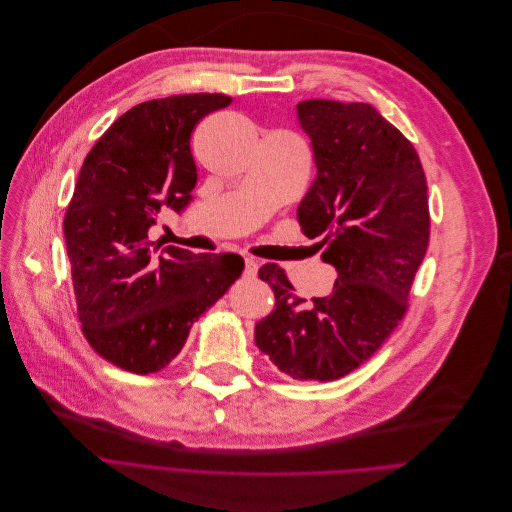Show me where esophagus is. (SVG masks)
<instances>
[{"mask_svg": "<svg viewBox=\"0 0 512 512\" xmlns=\"http://www.w3.org/2000/svg\"><path fill=\"white\" fill-rule=\"evenodd\" d=\"M256 273H258V260L248 256L246 258V271H243V275H246V277H256Z\"/></svg>", "mask_w": 512, "mask_h": 512, "instance_id": "esophagus-1", "label": "esophagus"}]
</instances>
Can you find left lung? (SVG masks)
<instances>
[{
	"label": "left lung",
	"instance_id": "1",
	"mask_svg": "<svg viewBox=\"0 0 512 512\" xmlns=\"http://www.w3.org/2000/svg\"><path fill=\"white\" fill-rule=\"evenodd\" d=\"M298 120L316 164L298 221L337 279L329 296L306 302L283 269L264 264L275 310L254 342L291 379L335 381L402 321L429 243L427 183L417 150L371 104L306 100Z\"/></svg>",
	"mask_w": 512,
	"mask_h": 512
}]
</instances>
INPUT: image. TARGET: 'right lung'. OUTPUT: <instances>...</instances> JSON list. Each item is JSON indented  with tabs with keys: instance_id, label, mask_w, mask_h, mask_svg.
Wrapping results in <instances>:
<instances>
[{
	"instance_id": "1",
	"label": "right lung",
	"mask_w": 512,
	"mask_h": 512,
	"mask_svg": "<svg viewBox=\"0 0 512 512\" xmlns=\"http://www.w3.org/2000/svg\"><path fill=\"white\" fill-rule=\"evenodd\" d=\"M229 104L223 93L137 104L114 120L81 166L64 216L72 287L89 346L120 369H164L191 325L243 271L239 256L162 248L148 237L162 206L181 212L193 200L191 131Z\"/></svg>"
}]
</instances>
